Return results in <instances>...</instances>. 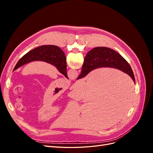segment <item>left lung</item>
Masks as SVG:
<instances>
[{
  "label": "left lung",
  "instance_id": "8db88e82",
  "mask_svg": "<svg viewBox=\"0 0 153 153\" xmlns=\"http://www.w3.org/2000/svg\"><path fill=\"white\" fill-rule=\"evenodd\" d=\"M36 61L52 64L57 68L60 73L68 78L65 54L61 48L55 45H43L30 50L18 61L13 71L27 63Z\"/></svg>",
  "mask_w": 153,
  "mask_h": 153
}]
</instances>
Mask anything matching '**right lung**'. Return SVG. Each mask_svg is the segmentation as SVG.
Returning <instances> with one entry per match:
<instances>
[{"label": "right lung", "mask_w": 153, "mask_h": 153, "mask_svg": "<svg viewBox=\"0 0 153 153\" xmlns=\"http://www.w3.org/2000/svg\"><path fill=\"white\" fill-rule=\"evenodd\" d=\"M104 67L113 68L124 72L135 84L133 72L128 62L119 53L107 47H96L87 53L81 73L76 79L85 77L94 69Z\"/></svg>", "instance_id": "obj_1"}]
</instances>
